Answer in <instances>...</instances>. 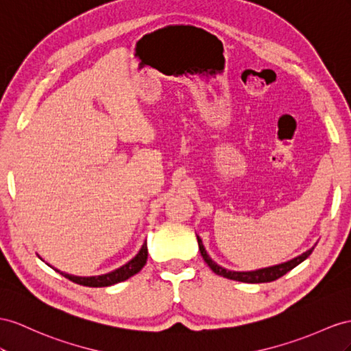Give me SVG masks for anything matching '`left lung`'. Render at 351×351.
I'll return each instance as SVG.
<instances>
[{
  "label": "left lung",
  "instance_id": "1",
  "mask_svg": "<svg viewBox=\"0 0 351 351\" xmlns=\"http://www.w3.org/2000/svg\"><path fill=\"white\" fill-rule=\"evenodd\" d=\"M197 241H199V249H200V254L204 259V263L210 267L212 271L218 276H222L226 278H230V280H237V282H243V283H267V282H273L276 278L285 276L287 271H291L292 268H295L296 265H300L302 261L307 259L313 249L305 250L304 254L295 256L289 261L282 263V264H277V265H271V267H265V268H258V269H252V271H232V269H227L221 265H218L217 263L213 261V259L208 255L206 252V249L203 246V241L202 239L197 236Z\"/></svg>",
  "mask_w": 351,
  "mask_h": 351
}]
</instances>
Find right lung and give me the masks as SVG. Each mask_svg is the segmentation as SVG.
<instances>
[{"label": "right lung", "instance_id": "1", "mask_svg": "<svg viewBox=\"0 0 351 351\" xmlns=\"http://www.w3.org/2000/svg\"><path fill=\"white\" fill-rule=\"evenodd\" d=\"M147 259H148V247H147V240H145V243L142 245V247L139 249V252L134 255L129 263H125L120 268H117V269H114V271H110V273H106V274L90 276V277L74 276V274H68V273H64V271H59L58 268L51 267V265L50 267L55 269V271L60 273L62 276L69 278V280L74 282V283L88 286V287H104V286H111V285L128 280L129 277L139 273L141 269L143 268V265L147 264Z\"/></svg>", "mask_w": 351, "mask_h": 351}]
</instances>
